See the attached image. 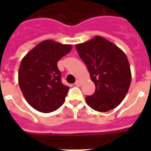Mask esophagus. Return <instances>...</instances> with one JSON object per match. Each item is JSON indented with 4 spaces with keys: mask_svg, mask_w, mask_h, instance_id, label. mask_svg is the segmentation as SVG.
Returning <instances> with one entry per match:
<instances>
[{
    "mask_svg": "<svg viewBox=\"0 0 151 151\" xmlns=\"http://www.w3.org/2000/svg\"><path fill=\"white\" fill-rule=\"evenodd\" d=\"M75 85L77 86H80L82 85V82H81L80 80H77L75 82Z\"/></svg>",
    "mask_w": 151,
    "mask_h": 151,
    "instance_id": "1",
    "label": "esophagus"
}]
</instances>
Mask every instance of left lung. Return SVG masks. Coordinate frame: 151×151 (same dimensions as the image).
Returning a JSON list of instances; mask_svg holds the SVG:
<instances>
[{
  "label": "left lung",
  "instance_id": "obj_1",
  "mask_svg": "<svg viewBox=\"0 0 151 151\" xmlns=\"http://www.w3.org/2000/svg\"><path fill=\"white\" fill-rule=\"evenodd\" d=\"M76 49L95 85V93L86 97L87 104L100 112L116 108L128 93L132 78L125 53L99 35L77 44Z\"/></svg>",
  "mask_w": 151,
  "mask_h": 151
}]
</instances>
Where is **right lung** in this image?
Returning <instances> with one entry per match:
<instances>
[{
    "label": "right lung",
    "instance_id": "add662e5",
    "mask_svg": "<svg viewBox=\"0 0 151 151\" xmlns=\"http://www.w3.org/2000/svg\"><path fill=\"white\" fill-rule=\"evenodd\" d=\"M72 47L71 44L44 40L22 60L18 84L26 100L35 110L48 113L64 104L69 88L60 81L57 61Z\"/></svg>",
    "mask_w": 151,
    "mask_h": 151
}]
</instances>
